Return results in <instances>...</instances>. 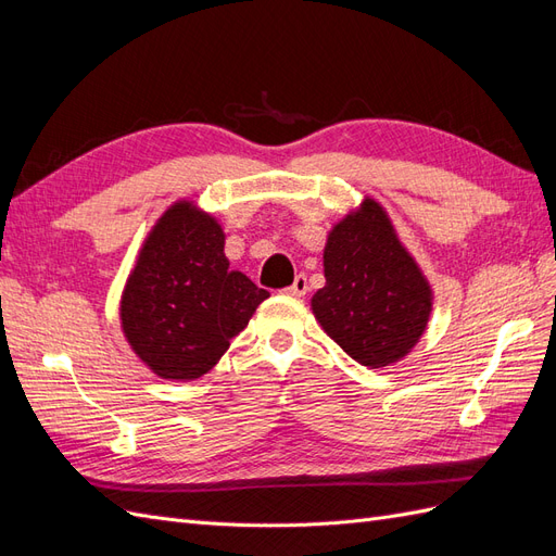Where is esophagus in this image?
Wrapping results in <instances>:
<instances>
[{
  "label": "esophagus",
  "mask_w": 556,
  "mask_h": 556,
  "mask_svg": "<svg viewBox=\"0 0 556 556\" xmlns=\"http://www.w3.org/2000/svg\"><path fill=\"white\" fill-rule=\"evenodd\" d=\"M285 292L292 294V296H304L308 292V278L304 274H299L290 288H285Z\"/></svg>",
  "instance_id": "obj_1"
}]
</instances>
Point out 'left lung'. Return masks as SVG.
Here are the masks:
<instances>
[{"instance_id": "left-lung-1", "label": "left lung", "mask_w": 556, "mask_h": 556, "mask_svg": "<svg viewBox=\"0 0 556 556\" xmlns=\"http://www.w3.org/2000/svg\"><path fill=\"white\" fill-rule=\"evenodd\" d=\"M325 278L313 313L355 362L392 364L425 333L431 290L376 201L366 199L329 233Z\"/></svg>"}]
</instances>
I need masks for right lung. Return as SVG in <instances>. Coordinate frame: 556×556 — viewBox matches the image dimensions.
Returning a JSON list of instances; mask_svg holds the SVG:
<instances>
[{
	"label": "right lung",
	"mask_w": 556,
	"mask_h": 556,
	"mask_svg": "<svg viewBox=\"0 0 556 556\" xmlns=\"http://www.w3.org/2000/svg\"><path fill=\"white\" fill-rule=\"evenodd\" d=\"M266 296L229 268L220 225L182 201L141 250L123 294V329L157 376L194 380L225 355Z\"/></svg>",
	"instance_id": "right-lung-1"
}]
</instances>
